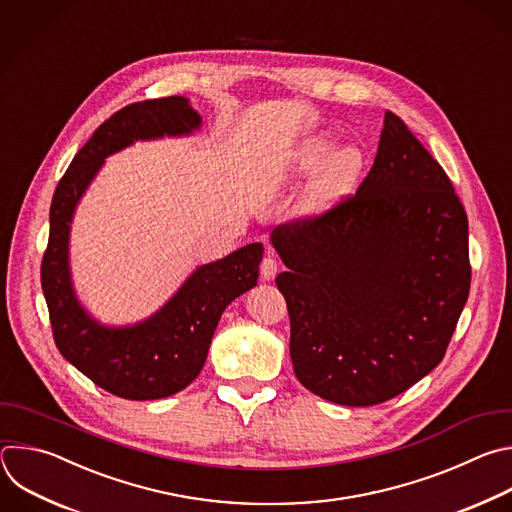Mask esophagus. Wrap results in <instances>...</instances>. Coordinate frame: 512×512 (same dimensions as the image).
Listing matches in <instances>:
<instances>
[{"label":"esophagus","instance_id":"esophagus-1","mask_svg":"<svg viewBox=\"0 0 512 512\" xmlns=\"http://www.w3.org/2000/svg\"><path fill=\"white\" fill-rule=\"evenodd\" d=\"M278 272V262L274 256H270V252L262 258V264H260V276L262 280H272Z\"/></svg>","mask_w":512,"mask_h":512}]
</instances>
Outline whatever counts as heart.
<instances>
[{"instance_id": "1", "label": "heart", "mask_w": 512, "mask_h": 512, "mask_svg": "<svg viewBox=\"0 0 512 512\" xmlns=\"http://www.w3.org/2000/svg\"><path fill=\"white\" fill-rule=\"evenodd\" d=\"M365 167V153L357 145H345L335 151V141L329 135L304 139L290 155L288 169L294 175H311L317 171L311 185V199L325 203L351 189Z\"/></svg>"}]
</instances>
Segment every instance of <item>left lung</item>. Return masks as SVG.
Masks as SVG:
<instances>
[{"label": "left lung", "instance_id": "1", "mask_svg": "<svg viewBox=\"0 0 512 512\" xmlns=\"http://www.w3.org/2000/svg\"><path fill=\"white\" fill-rule=\"evenodd\" d=\"M270 242L290 359L315 395L383 403L444 357L470 292L468 218L440 163L393 113L357 193Z\"/></svg>", "mask_w": 512, "mask_h": 512}]
</instances>
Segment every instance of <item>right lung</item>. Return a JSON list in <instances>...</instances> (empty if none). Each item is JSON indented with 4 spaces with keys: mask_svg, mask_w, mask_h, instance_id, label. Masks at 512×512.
<instances>
[{
    "mask_svg": "<svg viewBox=\"0 0 512 512\" xmlns=\"http://www.w3.org/2000/svg\"><path fill=\"white\" fill-rule=\"evenodd\" d=\"M201 115L185 96L135 102L102 123L74 155L50 206V236L42 260V290L62 357L113 395L145 401L185 389L206 363L226 306L258 284L260 242L197 266L151 317L105 325L76 296L70 272V230L78 203L107 157L135 141L191 137Z\"/></svg>",
    "mask_w": 512,
    "mask_h": 512,
    "instance_id": "obj_1",
    "label": "right lung"
}]
</instances>
